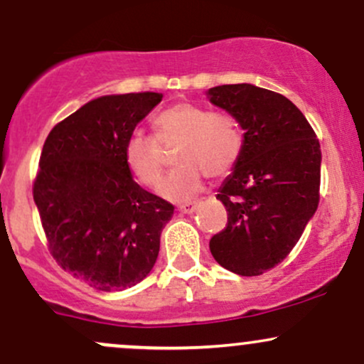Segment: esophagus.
<instances>
[{
	"label": "esophagus",
	"mask_w": 364,
	"mask_h": 364,
	"mask_svg": "<svg viewBox=\"0 0 364 364\" xmlns=\"http://www.w3.org/2000/svg\"><path fill=\"white\" fill-rule=\"evenodd\" d=\"M196 207H198V202H186L183 203V205H179L178 210L183 212V214H193Z\"/></svg>",
	"instance_id": "obj_1"
}]
</instances>
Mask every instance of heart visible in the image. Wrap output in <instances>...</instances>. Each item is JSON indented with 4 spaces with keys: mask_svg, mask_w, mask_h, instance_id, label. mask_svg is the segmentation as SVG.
<instances>
[{
    "mask_svg": "<svg viewBox=\"0 0 364 364\" xmlns=\"http://www.w3.org/2000/svg\"><path fill=\"white\" fill-rule=\"evenodd\" d=\"M154 136L135 132L128 136L123 157L129 173L144 186H156L166 166L164 149L179 145L174 162L179 166L161 185V193L174 202L191 198L203 185V176H228L240 162L245 136L228 112L210 111L193 102H176L152 119Z\"/></svg>",
    "mask_w": 364,
    "mask_h": 364,
    "instance_id": "b5f03b06",
    "label": "heart"
}]
</instances>
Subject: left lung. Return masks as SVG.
I'll list each match as a JSON object with an SVG mask.
<instances>
[{"label":"left lung","instance_id":"obj_1","mask_svg":"<svg viewBox=\"0 0 364 364\" xmlns=\"http://www.w3.org/2000/svg\"><path fill=\"white\" fill-rule=\"evenodd\" d=\"M208 95L245 129L240 162L217 193L228 224L210 240L212 257L235 274L262 275L291 253L318 207L320 141L277 92L235 83Z\"/></svg>","mask_w":364,"mask_h":364}]
</instances>
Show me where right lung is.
Returning a JSON list of instances; mask_svg holds the SVG:
<instances>
[{"label": "right lung", "instance_id": "add662e5", "mask_svg": "<svg viewBox=\"0 0 364 364\" xmlns=\"http://www.w3.org/2000/svg\"><path fill=\"white\" fill-rule=\"evenodd\" d=\"M157 92L104 95L54 127L32 195L58 265L99 291L147 277L173 203L133 181L124 141L159 102Z\"/></svg>", "mask_w": 364, "mask_h": 364}]
</instances>
